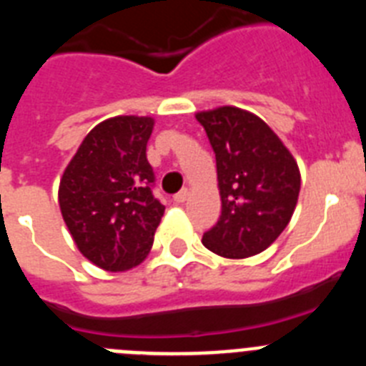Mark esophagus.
Segmentation results:
<instances>
[{
	"label": "esophagus",
	"mask_w": 366,
	"mask_h": 366,
	"mask_svg": "<svg viewBox=\"0 0 366 366\" xmlns=\"http://www.w3.org/2000/svg\"><path fill=\"white\" fill-rule=\"evenodd\" d=\"M187 198H189V189H181L179 192L174 194V202H176V203L187 202Z\"/></svg>",
	"instance_id": "esophagus-1"
}]
</instances>
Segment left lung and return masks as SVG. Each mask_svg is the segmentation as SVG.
<instances>
[{"instance_id": "1", "label": "left lung", "mask_w": 366, "mask_h": 366, "mask_svg": "<svg viewBox=\"0 0 366 366\" xmlns=\"http://www.w3.org/2000/svg\"><path fill=\"white\" fill-rule=\"evenodd\" d=\"M216 154L222 216L203 245L225 258L269 247L292 219L300 190L297 161L266 122L223 106L196 115Z\"/></svg>"}]
</instances>
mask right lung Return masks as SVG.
<instances>
[{"label": "right lung", "mask_w": 366, "mask_h": 366, "mask_svg": "<svg viewBox=\"0 0 366 366\" xmlns=\"http://www.w3.org/2000/svg\"><path fill=\"white\" fill-rule=\"evenodd\" d=\"M150 117H113L95 126L60 181L58 202L80 253L106 271H124L147 258L164 205L152 189L147 159Z\"/></svg>", "instance_id": "1"}]
</instances>
